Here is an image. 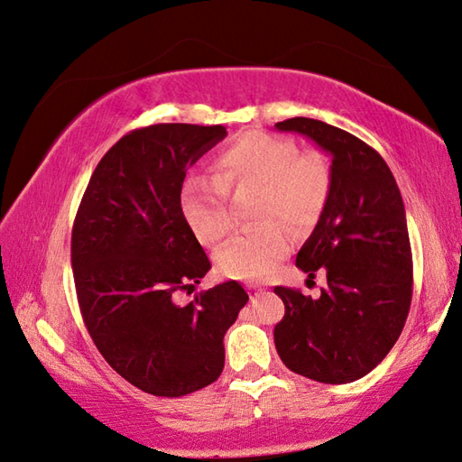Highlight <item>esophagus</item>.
<instances>
[{"mask_svg":"<svg viewBox=\"0 0 462 462\" xmlns=\"http://www.w3.org/2000/svg\"><path fill=\"white\" fill-rule=\"evenodd\" d=\"M250 291H252V296L254 298H258L260 296V293H262V290L256 286V283H248V286H246Z\"/></svg>","mask_w":462,"mask_h":462,"instance_id":"1","label":"esophagus"}]
</instances>
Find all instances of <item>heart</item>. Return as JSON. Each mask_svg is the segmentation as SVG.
<instances>
[{
  "instance_id": "heart-1",
  "label": "heart",
  "mask_w": 462,
  "mask_h": 462,
  "mask_svg": "<svg viewBox=\"0 0 462 462\" xmlns=\"http://www.w3.org/2000/svg\"><path fill=\"white\" fill-rule=\"evenodd\" d=\"M244 186L260 189L254 218L262 224L226 244L216 256V266L228 278L263 280L290 252V232L282 222L298 232L316 224L329 202L333 172L321 152H300L286 136L263 131L240 134L216 154L212 179L184 184V218L206 246H218L230 234L232 214L226 194Z\"/></svg>"
}]
</instances>
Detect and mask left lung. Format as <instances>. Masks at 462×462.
<instances>
[{
	"mask_svg": "<svg viewBox=\"0 0 462 462\" xmlns=\"http://www.w3.org/2000/svg\"><path fill=\"white\" fill-rule=\"evenodd\" d=\"M280 131L306 134L331 154L333 189L296 266L328 288L313 300L276 286L286 313L273 328L283 365L341 385L367 375L395 346L413 298L405 206L383 156L357 136L323 121L293 116Z\"/></svg>",
	"mask_w": 462,
	"mask_h": 462,
	"instance_id": "left-lung-1",
	"label": "left lung"
}]
</instances>
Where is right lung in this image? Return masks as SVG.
<instances>
[{
    "label": "right lung",
    "mask_w": 462,
    "mask_h": 462,
    "mask_svg": "<svg viewBox=\"0 0 462 462\" xmlns=\"http://www.w3.org/2000/svg\"><path fill=\"white\" fill-rule=\"evenodd\" d=\"M226 136L222 125L134 129L97 164L71 232V266L87 331L131 385L182 397L224 369V333L246 306L238 282L179 303L210 270L184 218L186 171Z\"/></svg>",
    "instance_id": "obj_1"
}]
</instances>
